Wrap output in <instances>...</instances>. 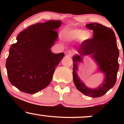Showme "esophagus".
Returning a JSON list of instances; mask_svg holds the SVG:
<instances>
[{
  "instance_id": "1",
  "label": "esophagus",
  "mask_w": 124,
  "mask_h": 124,
  "mask_svg": "<svg viewBox=\"0 0 124 124\" xmlns=\"http://www.w3.org/2000/svg\"><path fill=\"white\" fill-rule=\"evenodd\" d=\"M66 55L67 56H72V55H73V52H72V51H70V50H69V51H68L66 52Z\"/></svg>"
}]
</instances>
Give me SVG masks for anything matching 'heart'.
<instances>
[{
  "label": "heart",
  "instance_id": "1",
  "mask_svg": "<svg viewBox=\"0 0 124 124\" xmlns=\"http://www.w3.org/2000/svg\"><path fill=\"white\" fill-rule=\"evenodd\" d=\"M65 37L69 41H75L79 39L80 42H85L92 37V33L89 31L80 29H73L65 32Z\"/></svg>",
  "mask_w": 124,
  "mask_h": 124
}]
</instances>
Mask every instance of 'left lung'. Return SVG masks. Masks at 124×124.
<instances>
[{"label": "left lung", "instance_id": "left-lung-1", "mask_svg": "<svg viewBox=\"0 0 124 124\" xmlns=\"http://www.w3.org/2000/svg\"><path fill=\"white\" fill-rule=\"evenodd\" d=\"M93 31V37L82 42L77 48L80 54L73 57V82L77 89L86 96L96 98L104 95L116 83L119 69L118 58L119 50L114 32L101 24L92 23L86 25ZM90 54L99 65V70L105 73V79L101 85L96 89L87 88L77 75V62H82L83 55Z\"/></svg>", "mask_w": 124, "mask_h": 124}]
</instances>
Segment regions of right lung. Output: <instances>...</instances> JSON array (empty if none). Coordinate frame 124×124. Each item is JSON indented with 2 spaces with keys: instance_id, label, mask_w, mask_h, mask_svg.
<instances>
[{
  "instance_id": "obj_1",
  "label": "right lung",
  "mask_w": 124,
  "mask_h": 124,
  "mask_svg": "<svg viewBox=\"0 0 124 124\" xmlns=\"http://www.w3.org/2000/svg\"><path fill=\"white\" fill-rule=\"evenodd\" d=\"M61 23L49 20L31 25L19 33L17 42L10 48L6 63L8 78L19 90L34 94L51 83L55 68L65 56L50 49L58 37L55 30Z\"/></svg>"
}]
</instances>
